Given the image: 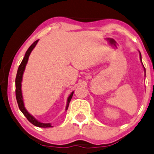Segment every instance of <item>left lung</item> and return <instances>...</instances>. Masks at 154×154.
I'll use <instances>...</instances> for the list:
<instances>
[{"label": "left lung", "instance_id": "obj_1", "mask_svg": "<svg viewBox=\"0 0 154 154\" xmlns=\"http://www.w3.org/2000/svg\"><path fill=\"white\" fill-rule=\"evenodd\" d=\"M140 60H141V62H142V57H141V54H140ZM142 63H143V62H142ZM144 69H145V67H144Z\"/></svg>", "mask_w": 154, "mask_h": 154}]
</instances>
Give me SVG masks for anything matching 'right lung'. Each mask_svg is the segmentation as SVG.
Returning <instances> with one entry per match:
<instances>
[{"label":"right lung","mask_w":154,"mask_h":154,"mask_svg":"<svg viewBox=\"0 0 154 154\" xmlns=\"http://www.w3.org/2000/svg\"><path fill=\"white\" fill-rule=\"evenodd\" d=\"M38 42V40H36L30 47L29 48L27 51H26V54H25V57L23 59L22 62L20 64L19 67H18L17 75H16V79H15V86H16V90H15V94H16V99H17V102L18 104V106H19L20 110L23 112V114L26 116V118L28 119L30 123H31L33 125H36L37 127H41V128H48V127H52L51 126V123H42L40 122L37 121L32 115H31L29 112H27L26 109V108L24 107V103H23V95H22V91H21V82H22V79H23V74L25 70V67H26V64H27L28 60H29V57L30 56L31 52L32 51L33 49L34 48V47L36 46V45ZM72 95H73V92L70 94V96L67 98V106H66V110L68 109L69 103H70L71 98H72Z\"/></svg>","instance_id":"1"}]
</instances>
